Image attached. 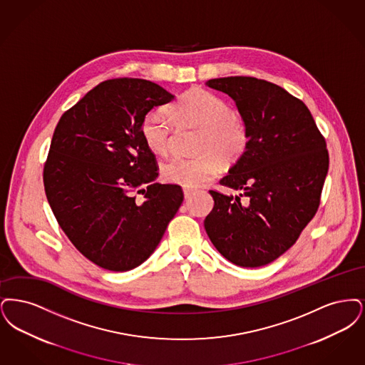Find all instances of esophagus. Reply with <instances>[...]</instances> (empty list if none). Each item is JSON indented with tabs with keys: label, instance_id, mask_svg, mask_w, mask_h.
<instances>
[{
	"label": "esophagus",
	"instance_id": "esophagus-1",
	"mask_svg": "<svg viewBox=\"0 0 365 365\" xmlns=\"http://www.w3.org/2000/svg\"><path fill=\"white\" fill-rule=\"evenodd\" d=\"M192 193H193V190H190V188H184V196H185V199H190Z\"/></svg>",
	"mask_w": 365,
	"mask_h": 365
}]
</instances>
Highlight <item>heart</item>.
Wrapping results in <instances>:
<instances>
[{"label":"heart","instance_id":"b5f03b06","mask_svg":"<svg viewBox=\"0 0 365 365\" xmlns=\"http://www.w3.org/2000/svg\"><path fill=\"white\" fill-rule=\"evenodd\" d=\"M175 127L199 130L195 147L197 158H172L160 165L162 178L184 188L203 185L218 173V161L222 166H233L248 148L247 121L222 98L207 90L184 93L169 105L168 113L148 111L140 125L143 140L154 154L165 155L170 150Z\"/></svg>","mask_w":365,"mask_h":365}]
</instances>
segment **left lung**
Wrapping results in <instances>:
<instances>
[{"instance_id":"8db88e82","label":"left lung","mask_w":365,"mask_h":365,"mask_svg":"<svg viewBox=\"0 0 365 365\" xmlns=\"http://www.w3.org/2000/svg\"><path fill=\"white\" fill-rule=\"evenodd\" d=\"M206 86L235 101L248 124L250 142L220 181L242 192L210 190L214 208L205 229L229 262L266 266L285 254L317 214L329 172L326 140L304 102L277 84L229 76Z\"/></svg>"}]
</instances>
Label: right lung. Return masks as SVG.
I'll list each match as a JSON object with an SVG mask.
<instances>
[{"label": "right lung", "mask_w": 365, "mask_h": 365, "mask_svg": "<svg viewBox=\"0 0 365 365\" xmlns=\"http://www.w3.org/2000/svg\"><path fill=\"white\" fill-rule=\"evenodd\" d=\"M173 99L150 80H106L65 111L53 133L43 169L48 205L80 254L102 269L140 266L184 200L180 185L154 182L157 159L140 132L143 117Z\"/></svg>", "instance_id": "1"}]
</instances>
